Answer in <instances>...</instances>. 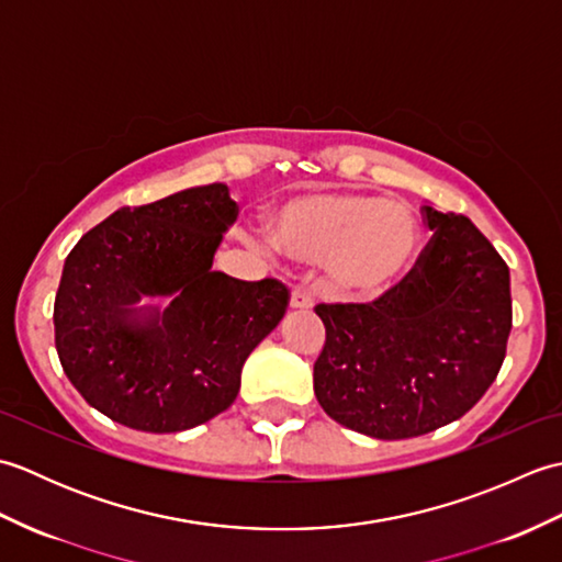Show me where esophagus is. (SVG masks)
<instances>
[{"instance_id": "34e87169", "label": "esophagus", "mask_w": 562, "mask_h": 562, "mask_svg": "<svg viewBox=\"0 0 562 562\" xmlns=\"http://www.w3.org/2000/svg\"><path fill=\"white\" fill-rule=\"evenodd\" d=\"M290 306L292 308H304V312H308V308L314 306V294L304 290V288H296L290 296Z\"/></svg>"}]
</instances>
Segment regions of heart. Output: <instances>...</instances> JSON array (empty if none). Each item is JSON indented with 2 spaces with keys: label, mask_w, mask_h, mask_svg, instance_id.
<instances>
[{
  "label": "heart",
  "mask_w": 562,
  "mask_h": 562,
  "mask_svg": "<svg viewBox=\"0 0 562 562\" xmlns=\"http://www.w3.org/2000/svg\"><path fill=\"white\" fill-rule=\"evenodd\" d=\"M272 244L294 262H324L333 290L348 296L384 294L420 256L413 212L364 193H308L272 212Z\"/></svg>",
  "instance_id": "1"
}]
</instances>
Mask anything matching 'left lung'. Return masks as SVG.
I'll return each instance as SVG.
<instances>
[{
  "label": "left lung",
  "mask_w": 562,
  "mask_h": 562,
  "mask_svg": "<svg viewBox=\"0 0 562 562\" xmlns=\"http://www.w3.org/2000/svg\"><path fill=\"white\" fill-rule=\"evenodd\" d=\"M432 238L369 304H318L314 393L333 420L376 439L435 432L491 389L512 330L509 268L463 214L423 207Z\"/></svg>",
  "instance_id": "1"
}]
</instances>
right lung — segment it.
<instances>
[{
  "instance_id": "obj_1",
  "label": "right lung",
  "mask_w": 562,
  "mask_h": 562,
  "mask_svg": "<svg viewBox=\"0 0 562 562\" xmlns=\"http://www.w3.org/2000/svg\"><path fill=\"white\" fill-rule=\"evenodd\" d=\"M238 205L224 183L121 207L69 250L55 348L83 401L142 432H181L234 403L241 367L280 324L290 290L212 270ZM164 295V313L136 302Z\"/></svg>"
}]
</instances>
